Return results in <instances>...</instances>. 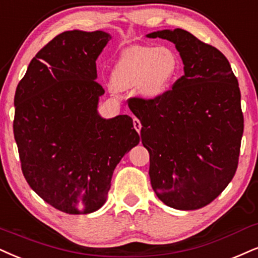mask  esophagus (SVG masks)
<instances>
[{
  "label": "esophagus",
  "instance_id": "esophagus-1",
  "mask_svg": "<svg viewBox=\"0 0 258 258\" xmlns=\"http://www.w3.org/2000/svg\"><path fill=\"white\" fill-rule=\"evenodd\" d=\"M133 123H134V128H135V130L140 134V132H141V128H142L141 122H140V120H139L138 118H134V119H133Z\"/></svg>",
  "mask_w": 258,
  "mask_h": 258
}]
</instances>
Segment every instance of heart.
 Listing matches in <instances>:
<instances>
[{
  "label": "heart",
  "mask_w": 258,
  "mask_h": 258,
  "mask_svg": "<svg viewBox=\"0 0 258 258\" xmlns=\"http://www.w3.org/2000/svg\"><path fill=\"white\" fill-rule=\"evenodd\" d=\"M178 72V57L167 46H132L124 50L111 72L116 92L136 85L142 99L154 101L166 93Z\"/></svg>",
  "instance_id": "1"
}]
</instances>
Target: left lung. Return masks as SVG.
Here are the masks:
<instances>
[{
  "label": "left lung",
  "instance_id": "8db88e82",
  "mask_svg": "<svg viewBox=\"0 0 258 258\" xmlns=\"http://www.w3.org/2000/svg\"><path fill=\"white\" fill-rule=\"evenodd\" d=\"M172 41L184 75L158 100L130 98L149 152V177L165 205L194 211L209 205L236 173L244 118L238 80L217 47L182 28L152 32Z\"/></svg>",
  "mask_w": 258,
  "mask_h": 258
}]
</instances>
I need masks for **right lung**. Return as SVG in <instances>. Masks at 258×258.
Wrapping results in <instances>:
<instances>
[{
    "mask_svg": "<svg viewBox=\"0 0 258 258\" xmlns=\"http://www.w3.org/2000/svg\"><path fill=\"white\" fill-rule=\"evenodd\" d=\"M104 31H66L28 64L14 97L13 129L21 170L44 201L68 214H88L106 201L111 178L140 136L132 117L98 113L95 81Z\"/></svg>",
    "mask_w": 258,
    "mask_h": 258,
    "instance_id": "1",
    "label": "right lung"
}]
</instances>
